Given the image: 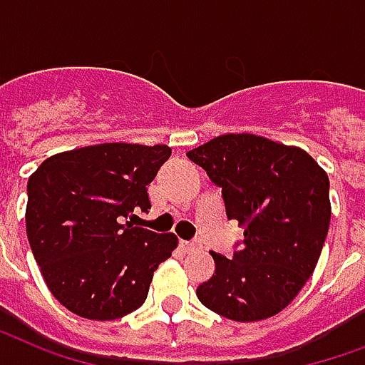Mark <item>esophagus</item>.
Listing matches in <instances>:
<instances>
[{"instance_id":"34e87169","label":"esophagus","mask_w":365,"mask_h":365,"mask_svg":"<svg viewBox=\"0 0 365 365\" xmlns=\"http://www.w3.org/2000/svg\"><path fill=\"white\" fill-rule=\"evenodd\" d=\"M182 248H185L186 252H194V250H200L202 246H200V242H196V240H186V242H182Z\"/></svg>"}]
</instances>
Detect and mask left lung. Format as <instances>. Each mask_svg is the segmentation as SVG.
I'll list each match as a JSON object with an SVG mask.
<instances>
[{
    "label": "left lung",
    "instance_id": "obj_1",
    "mask_svg": "<svg viewBox=\"0 0 365 365\" xmlns=\"http://www.w3.org/2000/svg\"><path fill=\"white\" fill-rule=\"evenodd\" d=\"M221 186L227 217L245 229L232 259L196 289L205 308L259 322L289 306L314 273L331 221L329 177L302 148L256 134H221L186 153Z\"/></svg>",
    "mask_w": 365,
    "mask_h": 365
}]
</instances>
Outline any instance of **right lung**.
I'll list each match as a JSON object with an SVG mask.
<instances>
[{"mask_svg":"<svg viewBox=\"0 0 365 365\" xmlns=\"http://www.w3.org/2000/svg\"><path fill=\"white\" fill-rule=\"evenodd\" d=\"M165 144L108 142L51 155L30 175L26 237L51 294L76 316L109 322L144 304L175 235L133 227Z\"/></svg>","mask_w":365,"mask_h":365,"instance_id":"right-lung-1","label":"right lung"}]
</instances>
